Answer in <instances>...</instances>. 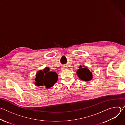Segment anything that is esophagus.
<instances>
[{
    "label": "esophagus",
    "mask_w": 125,
    "mask_h": 125,
    "mask_svg": "<svg viewBox=\"0 0 125 125\" xmlns=\"http://www.w3.org/2000/svg\"><path fill=\"white\" fill-rule=\"evenodd\" d=\"M66 68H67V66H63V67H62V69L63 70V69H66Z\"/></svg>",
    "instance_id": "34e87169"
}]
</instances>
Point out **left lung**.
<instances>
[{"instance_id":"left-lung-1","label":"left lung","mask_w":125,"mask_h":125,"mask_svg":"<svg viewBox=\"0 0 125 125\" xmlns=\"http://www.w3.org/2000/svg\"><path fill=\"white\" fill-rule=\"evenodd\" d=\"M77 74L79 78L83 81H90L93 79L92 73L90 72V70L87 67L81 65L79 67V69L77 71Z\"/></svg>"}]
</instances>
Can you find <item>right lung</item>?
Returning <instances> with one entry per match:
<instances>
[{"instance_id": "obj_1", "label": "right lung", "mask_w": 125, "mask_h": 125, "mask_svg": "<svg viewBox=\"0 0 125 125\" xmlns=\"http://www.w3.org/2000/svg\"><path fill=\"white\" fill-rule=\"evenodd\" d=\"M58 76L55 72L49 71V68L46 67L43 71L40 70L36 74L34 84L41 87L49 88L53 86L57 81Z\"/></svg>"}]
</instances>
